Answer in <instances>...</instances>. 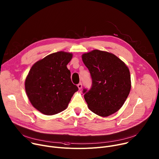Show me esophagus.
I'll return each instance as SVG.
<instances>
[{"mask_svg": "<svg viewBox=\"0 0 159 159\" xmlns=\"http://www.w3.org/2000/svg\"><path fill=\"white\" fill-rule=\"evenodd\" d=\"M77 87H78L79 89L80 90V89H82V83H79V84L77 85Z\"/></svg>", "mask_w": 159, "mask_h": 159, "instance_id": "34e87169", "label": "esophagus"}]
</instances>
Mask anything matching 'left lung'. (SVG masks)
Returning <instances> with one entry per match:
<instances>
[{
    "instance_id": "8db88e82",
    "label": "left lung",
    "mask_w": 159,
    "mask_h": 159,
    "mask_svg": "<svg viewBox=\"0 0 159 159\" xmlns=\"http://www.w3.org/2000/svg\"><path fill=\"white\" fill-rule=\"evenodd\" d=\"M82 58L92 79L90 89H83L89 109L103 117L116 112L131 89L128 66L116 55L98 50L83 54Z\"/></svg>"
}]
</instances>
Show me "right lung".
I'll list each match as a JSON object with an SVG mask.
<instances>
[{
	"mask_svg": "<svg viewBox=\"0 0 159 159\" xmlns=\"http://www.w3.org/2000/svg\"><path fill=\"white\" fill-rule=\"evenodd\" d=\"M72 54L58 52L35 63L25 80V89L32 105L46 115L65 110L79 90L71 80L66 65Z\"/></svg>",
	"mask_w": 159,
	"mask_h": 159,
	"instance_id": "obj_1",
	"label": "right lung"
}]
</instances>
